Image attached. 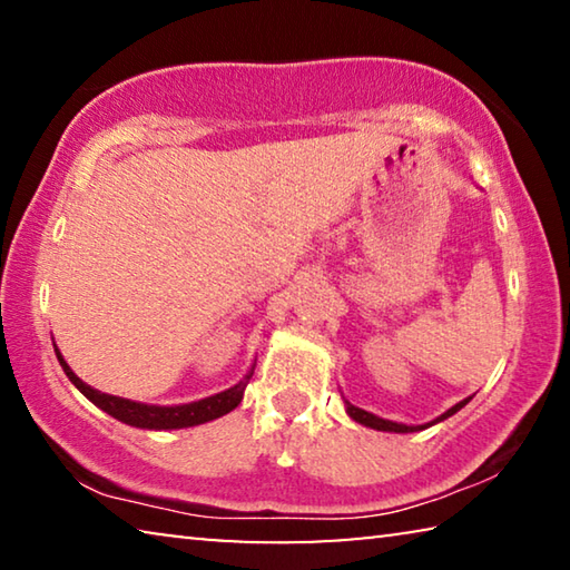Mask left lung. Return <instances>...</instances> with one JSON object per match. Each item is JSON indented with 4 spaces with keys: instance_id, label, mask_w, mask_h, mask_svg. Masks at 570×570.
Wrapping results in <instances>:
<instances>
[{
    "instance_id": "left-lung-1",
    "label": "left lung",
    "mask_w": 570,
    "mask_h": 570,
    "mask_svg": "<svg viewBox=\"0 0 570 570\" xmlns=\"http://www.w3.org/2000/svg\"><path fill=\"white\" fill-rule=\"evenodd\" d=\"M465 404H468V400L458 402L455 407H450V410H448L445 414H442V417H438L435 422L450 417V414H455L460 407H465ZM346 412H350V417H352V420H356L360 424H364V428H374V430H382V432H414V430L428 428V424H420V428H407V424H397V422H392V420L374 417V414L364 412V410H360V407H354V404H350V402H346Z\"/></svg>"
}]
</instances>
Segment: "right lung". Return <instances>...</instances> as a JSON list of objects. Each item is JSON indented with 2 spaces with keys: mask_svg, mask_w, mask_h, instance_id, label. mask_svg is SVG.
<instances>
[{
  "mask_svg": "<svg viewBox=\"0 0 570 570\" xmlns=\"http://www.w3.org/2000/svg\"><path fill=\"white\" fill-rule=\"evenodd\" d=\"M57 360H60L62 370H65L67 377H70V382L90 402H95L100 410L112 414L115 420H120L125 424H132V428H146V430H180V428H193V424H204V422H210L216 417H224V414H228L230 410H236L238 402L244 400L246 382L250 380V374H248L246 382H238L236 387H230V390L220 392V394H214V397H206L200 402L178 404V407H158V404L130 402V400L112 397V394L92 390L90 384H85L70 370V366H67V362L62 360L60 352H57Z\"/></svg>",
  "mask_w": 570,
  "mask_h": 570,
  "instance_id": "add662e5",
  "label": "right lung"
}]
</instances>
